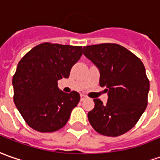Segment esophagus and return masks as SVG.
Masks as SVG:
<instances>
[{"mask_svg": "<svg viewBox=\"0 0 160 160\" xmlns=\"http://www.w3.org/2000/svg\"><path fill=\"white\" fill-rule=\"evenodd\" d=\"M86 99H87V96H86V95H84V94H80V101H81V102H83Z\"/></svg>", "mask_w": 160, "mask_h": 160, "instance_id": "1", "label": "esophagus"}]
</instances>
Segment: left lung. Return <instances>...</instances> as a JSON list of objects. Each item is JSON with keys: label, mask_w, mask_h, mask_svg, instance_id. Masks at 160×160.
I'll return each instance as SVG.
<instances>
[{"label": "left lung", "mask_w": 160, "mask_h": 160, "mask_svg": "<svg viewBox=\"0 0 160 160\" xmlns=\"http://www.w3.org/2000/svg\"><path fill=\"white\" fill-rule=\"evenodd\" d=\"M83 54L100 71V86L107 88L106 104L94 99V108L88 121L103 136L118 137L131 130L148 103L150 82L143 62L120 44L111 43L88 45Z\"/></svg>", "instance_id": "8db88e82"}]
</instances>
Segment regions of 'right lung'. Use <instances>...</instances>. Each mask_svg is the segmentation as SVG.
Here are the masks:
<instances>
[{"label":"right lung","mask_w":160,"mask_h":160,"mask_svg":"<svg viewBox=\"0 0 160 160\" xmlns=\"http://www.w3.org/2000/svg\"><path fill=\"white\" fill-rule=\"evenodd\" d=\"M82 46L43 43L22 58L13 76L14 102L26 123L39 132H53L66 125L80 94H66L58 80L68 78L82 55Z\"/></svg>","instance_id":"add662e5"}]
</instances>
